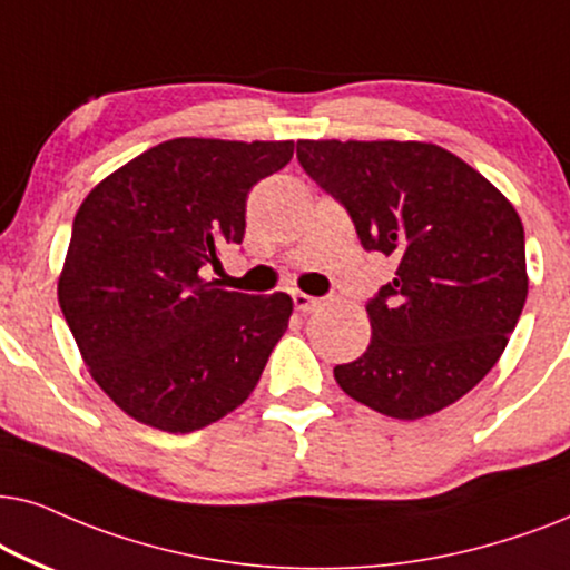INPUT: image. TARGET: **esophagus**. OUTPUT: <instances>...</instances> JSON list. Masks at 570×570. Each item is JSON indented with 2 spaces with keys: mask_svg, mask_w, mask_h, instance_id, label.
Wrapping results in <instances>:
<instances>
[{
  "mask_svg": "<svg viewBox=\"0 0 570 570\" xmlns=\"http://www.w3.org/2000/svg\"><path fill=\"white\" fill-rule=\"evenodd\" d=\"M292 299H294V309H297V313H302V315L313 313V309L321 305V299L309 297V294H305V292H294Z\"/></svg>",
  "mask_w": 570,
  "mask_h": 570,
  "instance_id": "1",
  "label": "esophagus"
}]
</instances>
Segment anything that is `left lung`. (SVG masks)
<instances>
[{
	"label": "left lung",
	"mask_w": 570,
	"mask_h": 570,
	"mask_svg": "<svg viewBox=\"0 0 570 570\" xmlns=\"http://www.w3.org/2000/svg\"><path fill=\"white\" fill-rule=\"evenodd\" d=\"M297 158L396 276L367 302V352L333 375L393 420L466 396L503 354L527 302L523 226L498 187L416 140H299Z\"/></svg>",
	"instance_id": "8db88e82"
}]
</instances>
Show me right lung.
I'll return each mask as SVG.
<instances>
[{
    "label": "right lung",
    "instance_id": "right-lung-1",
    "mask_svg": "<svg viewBox=\"0 0 570 570\" xmlns=\"http://www.w3.org/2000/svg\"><path fill=\"white\" fill-rule=\"evenodd\" d=\"M292 156V140L174 138L82 200L59 307L90 377L127 416L185 435L255 391L294 302L226 292L203 268L239 245L247 193Z\"/></svg>",
    "mask_w": 570,
    "mask_h": 570
}]
</instances>
